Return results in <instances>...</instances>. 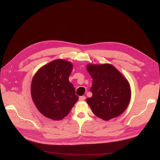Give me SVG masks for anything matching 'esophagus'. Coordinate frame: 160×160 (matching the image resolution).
Listing matches in <instances>:
<instances>
[{
  "instance_id": "obj_1",
  "label": "esophagus",
  "mask_w": 160,
  "mask_h": 160,
  "mask_svg": "<svg viewBox=\"0 0 160 160\" xmlns=\"http://www.w3.org/2000/svg\"><path fill=\"white\" fill-rule=\"evenodd\" d=\"M86 99L85 96H81L79 97V101H84Z\"/></svg>"
}]
</instances>
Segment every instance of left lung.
<instances>
[{
    "label": "left lung",
    "mask_w": 160,
    "mask_h": 160,
    "mask_svg": "<svg viewBox=\"0 0 160 160\" xmlns=\"http://www.w3.org/2000/svg\"><path fill=\"white\" fill-rule=\"evenodd\" d=\"M87 69L93 79L90 88L93 95L86 100L93 113L105 121L123 113L131 99L128 80L110 64H89Z\"/></svg>",
    "instance_id": "8db88e82"
}]
</instances>
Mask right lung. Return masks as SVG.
Returning <instances> with one entry per match:
<instances>
[{"mask_svg":"<svg viewBox=\"0 0 160 160\" xmlns=\"http://www.w3.org/2000/svg\"><path fill=\"white\" fill-rule=\"evenodd\" d=\"M71 62L56 59L42 67L34 75L31 97L37 109L46 118L61 120L69 114L79 99L69 81Z\"/></svg>","mask_w":160,"mask_h":160,"instance_id":"1","label":"right lung"}]
</instances>
